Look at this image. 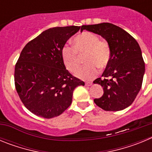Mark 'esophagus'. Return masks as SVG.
I'll use <instances>...</instances> for the list:
<instances>
[{
    "label": "esophagus",
    "instance_id": "1",
    "mask_svg": "<svg viewBox=\"0 0 152 152\" xmlns=\"http://www.w3.org/2000/svg\"><path fill=\"white\" fill-rule=\"evenodd\" d=\"M85 85L88 86V87H89V86L92 85V83H91V82H87V83H85Z\"/></svg>",
    "mask_w": 152,
    "mask_h": 152
}]
</instances>
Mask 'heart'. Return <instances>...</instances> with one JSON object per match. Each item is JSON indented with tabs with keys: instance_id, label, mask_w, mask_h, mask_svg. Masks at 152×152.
<instances>
[{
	"instance_id": "b5f03b06",
	"label": "heart",
	"mask_w": 152,
	"mask_h": 152,
	"mask_svg": "<svg viewBox=\"0 0 152 152\" xmlns=\"http://www.w3.org/2000/svg\"><path fill=\"white\" fill-rule=\"evenodd\" d=\"M73 47L65 45L61 49V58L70 72H76L80 57L85 56L86 64L78 70L75 75L85 80H92L99 73V68L104 69L111 59V49L106 40L91 32H83L73 39Z\"/></svg>"
}]
</instances>
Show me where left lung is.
<instances>
[{
  "instance_id": "obj_1",
  "label": "left lung",
  "mask_w": 152,
  "mask_h": 152,
  "mask_svg": "<svg viewBox=\"0 0 152 152\" xmlns=\"http://www.w3.org/2000/svg\"><path fill=\"white\" fill-rule=\"evenodd\" d=\"M84 29L100 35L110 44L111 59L94 84H100L103 94L94 100L106 111H119L129 107L141 90L145 62L136 40L124 29L109 23L84 25Z\"/></svg>"
}]
</instances>
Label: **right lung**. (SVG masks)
<instances>
[{"mask_svg":"<svg viewBox=\"0 0 152 152\" xmlns=\"http://www.w3.org/2000/svg\"><path fill=\"white\" fill-rule=\"evenodd\" d=\"M80 26L50 28L25 45L14 71L15 88L23 105L45 119L59 116L72 101L73 91L84 82L65 68L61 49Z\"/></svg>","mask_w":152,"mask_h":152,"instance_id":"add662e5","label":"right lung"}]
</instances>
